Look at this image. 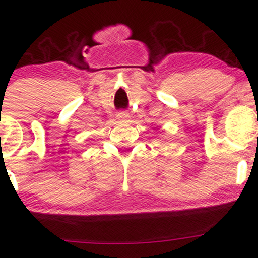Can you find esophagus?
I'll list each match as a JSON object with an SVG mask.
<instances>
[{
  "label": "esophagus",
  "instance_id": "obj_1",
  "mask_svg": "<svg viewBox=\"0 0 258 258\" xmlns=\"http://www.w3.org/2000/svg\"><path fill=\"white\" fill-rule=\"evenodd\" d=\"M130 118V114L127 112H118L117 113V119L119 121H126V119Z\"/></svg>",
  "mask_w": 258,
  "mask_h": 258
}]
</instances>
